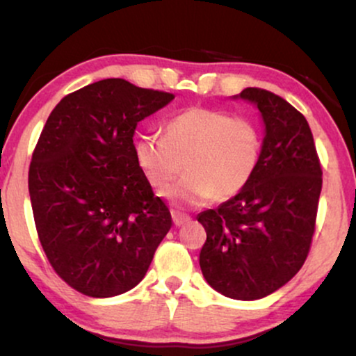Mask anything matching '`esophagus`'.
<instances>
[{
  "mask_svg": "<svg viewBox=\"0 0 356 356\" xmlns=\"http://www.w3.org/2000/svg\"><path fill=\"white\" fill-rule=\"evenodd\" d=\"M172 220H174V226H184V224L191 222V218L187 214H182L179 211H172Z\"/></svg>",
  "mask_w": 356,
  "mask_h": 356,
  "instance_id": "1",
  "label": "esophagus"
}]
</instances>
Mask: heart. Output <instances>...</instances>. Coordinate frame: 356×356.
Segmentation results:
<instances>
[{
    "label": "heart",
    "mask_w": 356,
    "mask_h": 356,
    "mask_svg": "<svg viewBox=\"0 0 356 356\" xmlns=\"http://www.w3.org/2000/svg\"><path fill=\"white\" fill-rule=\"evenodd\" d=\"M261 157V132L254 122L218 108L191 107L165 124V138L140 136L134 159L150 186L164 191L175 206L195 207L214 197L239 194L254 175Z\"/></svg>",
    "instance_id": "heart-1"
}]
</instances>
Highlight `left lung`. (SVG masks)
<instances>
[{
	"mask_svg": "<svg viewBox=\"0 0 356 356\" xmlns=\"http://www.w3.org/2000/svg\"><path fill=\"white\" fill-rule=\"evenodd\" d=\"M232 99L259 110V164L239 194L197 216L207 234L199 264L220 295L251 301L275 293L303 266L323 172L308 122L293 105L263 88Z\"/></svg>",
	"mask_w": 356,
	"mask_h": 356,
	"instance_id": "1",
	"label": "left lung"
}]
</instances>
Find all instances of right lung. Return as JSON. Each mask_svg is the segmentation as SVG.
I'll return each instance as SVG.
<instances>
[{"instance_id": "1", "label": "right lung", "mask_w": 356, "mask_h": 356, "mask_svg": "<svg viewBox=\"0 0 356 356\" xmlns=\"http://www.w3.org/2000/svg\"><path fill=\"white\" fill-rule=\"evenodd\" d=\"M172 93L107 79L53 108L28 174L40 243L61 280L92 298L144 280L172 218L134 159V134Z\"/></svg>"}]
</instances>
